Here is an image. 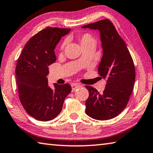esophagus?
<instances>
[{
	"mask_svg": "<svg viewBox=\"0 0 153 153\" xmlns=\"http://www.w3.org/2000/svg\"><path fill=\"white\" fill-rule=\"evenodd\" d=\"M71 86H72V91L73 92L80 87V85L78 84V83H71Z\"/></svg>",
	"mask_w": 153,
	"mask_h": 153,
	"instance_id": "34e87169",
	"label": "esophagus"
}]
</instances>
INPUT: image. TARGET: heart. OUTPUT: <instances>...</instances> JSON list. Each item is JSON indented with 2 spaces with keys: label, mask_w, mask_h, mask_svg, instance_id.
Returning <instances> with one entry per match:
<instances>
[{
  "label": "heart",
  "mask_w": 153,
  "mask_h": 153,
  "mask_svg": "<svg viewBox=\"0 0 153 153\" xmlns=\"http://www.w3.org/2000/svg\"><path fill=\"white\" fill-rule=\"evenodd\" d=\"M78 41H79L80 45L82 46V47L83 48L86 47H87V46H88V45L95 43L94 39L93 36H92L91 34H88V33H85V34H81V35H79V36H78ZM66 42H67V41H65L63 42V43L62 44V45H61L62 49L64 48V47L65 46Z\"/></svg>",
  "instance_id": "1"
}]
</instances>
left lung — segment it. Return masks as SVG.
<instances>
[{
    "label": "left lung",
    "instance_id": "1",
    "mask_svg": "<svg viewBox=\"0 0 153 153\" xmlns=\"http://www.w3.org/2000/svg\"><path fill=\"white\" fill-rule=\"evenodd\" d=\"M82 28L99 30L103 55L99 73L107 82L102 93L91 86L86 100V114L94 119L105 120L117 117L126 107L135 81L133 60L125 41L108 19L82 26Z\"/></svg>",
    "mask_w": 153,
    "mask_h": 153
}]
</instances>
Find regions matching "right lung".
<instances>
[{
  "mask_svg": "<svg viewBox=\"0 0 153 153\" xmlns=\"http://www.w3.org/2000/svg\"><path fill=\"white\" fill-rule=\"evenodd\" d=\"M71 28L47 27L25 45L17 61L16 80L19 98L25 111L40 121L54 119L61 112L65 98L71 92L68 84L48 85V67L56 61L54 48Z\"/></svg>",
  "mask_w": 153,
  "mask_h": 153,
  "instance_id": "add662e5",
  "label": "right lung"
}]
</instances>
